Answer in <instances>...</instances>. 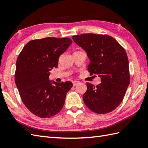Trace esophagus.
Segmentation results:
<instances>
[{
	"label": "esophagus",
	"mask_w": 148,
	"mask_h": 148,
	"mask_svg": "<svg viewBox=\"0 0 148 148\" xmlns=\"http://www.w3.org/2000/svg\"><path fill=\"white\" fill-rule=\"evenodd\" d=\"M79 81H74L73 82V86L74 87V86H75L76 85H77V84H79Z\"/></svg>",
	"instance_id": "esophagus-1"
}]
</instances>
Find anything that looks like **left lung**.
Listing matches in <instances>:
<instances>
[{
  "label": "left lung",
  "instance_id": "left-lung-1",
  "mask_svg": "<svg viewBox=\"0 0 148 148\" xmlns=\"http://www.w3.org/2000/svg\"><path fill=\"white\" fill-rule=\"evenodd\" d=\"M75 43L87 52L90 75L97 74L96 87L87 82L83 95L86 106L97 114L110 112L122 102L130 82L129 61L125 49L110 36L84 34L73 36Z\"/></svg>",
  "mask_w": 148,
  "mask_h": 148
}]
</instances>
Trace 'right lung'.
Segmentation results:
<instances>
[{
  "instance_id": "obj_1",
  "label": "right lung",
  "mask_w": 148,
  "mask_h": 148,
  "mask_svg": "<svg viewBox=\"0 0 148 148\" xmlns=\"http://www.w3.org/2000/svg\"><path fill=\"white\" fill-rule=\"evenodd\" d=\"M73 43L70 38L45 37L29 41L18 55L15 82L23 103L41 118L55 116L63 108L70 81L52 82L50 71L58 66L59 56Z\"/></svg>"
}]
</instances>
